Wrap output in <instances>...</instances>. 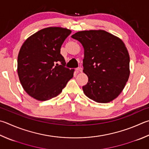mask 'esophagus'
<instances>
[{
  "label": "esophagus",
  "mask_w": 149,
  "mask_h": 149,
  "mask_svg": "<svg viewBox=\"0 0 149 149\" xmlns=\"http://www.w3.org/2000/svg\"><path fill=\"white\" fill-rule=\"evenodd\" d=\"M82 71H83V69L81 68H78L76 69V72H77V73L82 72Z\"/></svg>",
  "instance_id": "obj_1"
}]
</instances>
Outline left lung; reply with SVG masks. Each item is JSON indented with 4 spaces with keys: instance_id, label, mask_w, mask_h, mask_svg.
<instances>
[{
    "instance_id": "1",
    "label": "left lung",
    "mask_w": 149,
    "mask_h": 149,
    "mask_svg": "<svg viewBox=\"0 0 149 149\" xmlns=\"http://www.w3.org/2000/svg\"><path fill=\"white\" fill-rule=\"evenodd\" d=\"M84 49L83 72L88 83L85 95L98 103H109L119 96L130 76V56L119 38L104 30L79 31L73 34Z\"/></svg>"
}]
</instances>
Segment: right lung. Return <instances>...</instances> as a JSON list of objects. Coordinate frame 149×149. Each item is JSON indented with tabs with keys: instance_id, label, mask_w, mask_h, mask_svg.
Here are the masks:
<instances>
[{
	"instance_id": "obj_1",
	"label": "right lung",
	"mask_w": 149,
	"mask_h": 149,
	"mask_svg": "<svg viewBox=\"0 0 149 149\" xmlns=\"http://www.w3.org/2000/svg\"><path fill=\"white\" fill-rule=\"evenodd\" d=\"M71 32L66 28L50 26L24 42L17 56V74L30 96L38 101L53 98L74 76V69L64 66L65 61L61 55V45Z\"/></svg>"
}]
</instances>
